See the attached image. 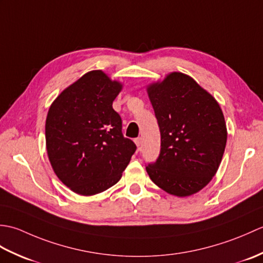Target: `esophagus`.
Returning a JSON list of instances; mask_svg holds the SVG:
<instances>
[{
    "instance_id": "esophagus-1",
    "label": "esophagus",
    "mask_w": 263,
    "mask_h": 263,
    "mask_svg": "<svg viewBox=\"0 0 263 263\" xmlns=\"http://www.w3.org/2000/svg\"><path fill=\"white\" fill-rule=\"evenodd\" d=\"M135 143L137 144V147H138V149H140V147H141V144H142V139L141 138H137L136 140H135Z\"/></svg>"
}]
</instances>
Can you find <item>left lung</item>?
Instances as JSON below:
<instances>
[{
    "mask_svg": "<svg viewBox=\"0 0 263 263\" xmlns=\"http://www.w3.org/2000/svg\"><path fill=\"white\" fill-rule=\"evenodd\" d=\"M147 92L160 130V154L146 170L175 197L202 190L216 175L227 141L225 117L215 97L182 72L150 83Z\"/></svg>",
    "mask_w": 263,
    "mask_h": 263,
    "instance_id": "8db88e82",
    "label": "left lung"
}]
</instances>
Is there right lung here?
Masks as SVG:
<instances>
[{
  "label": "right lung",
  "instance_id": "right-lung-1",
  "mask_svg": "<svg viewBox=\"0 0 263 263\" xmlns=\"http://www.w3.org/2000/svg\"><path fill=\"white\" fill-rule=\"evenodd\" d=\"M102 70L87 72L61 92L48 109L45 138L49 163L71 191L95 195L120 181L136 152L122 135L113 102L122 90Z\"/></svg>",
  "mask_w": 263,
  "mask_h": 263
}]
</instances>
